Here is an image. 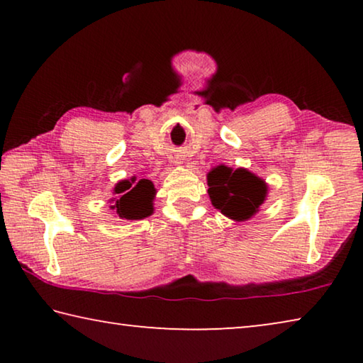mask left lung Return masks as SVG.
Returning <instances> with one entry per match:
<instances>
[{
	"label": "left lung",
	"mask_w": 363,
	"mask_h": 363,
	"mask_svg": "<svg viewBox=\"0 0 363 363\" xmlns=\"http://www.w3.org/2000/svg\"><path fill=\"white\" fill-rule=\"evenodd\" d=\"M206 181L213 206L233 220L255 216L267 196L266 181L245 168L219 164L208 173Z\"/></svg>",
	"instance_id": "left-lung-1"
}]
</instances>
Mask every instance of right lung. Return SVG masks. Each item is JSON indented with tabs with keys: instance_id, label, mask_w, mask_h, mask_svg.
Listing matches in <instances>:
<instances>
[{
	"instance_id": "add662e5",
	"label": "right lung",
	"mask_w": 363,
	"mask_h": 363,
	"mask_svg": "<svg viewBox=\"0 0 363 363\" xmlns=\"http://www.w3.org/2000/svg\"><path fill=\"white\" fill-rule=\"evenodd\" d=\"M113 194L110 210H113L121 219L138 220L153 213V199L157 190L149 179H123L115 186Z\"/></svg>"
}]
</instances>
